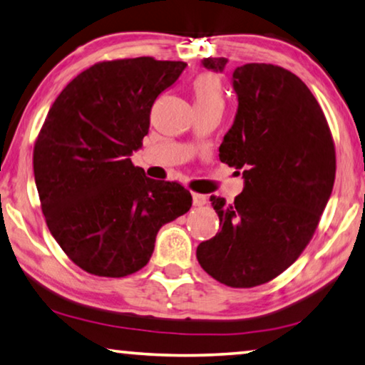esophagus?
<instances>
[{"instance_id":"esophagus-1","label":"esophagus","mask_w":365,"mask_h":365,"mask_svg":"<svg viewBox=\"0 0 365 365\" xmlns=\"http://www.w3.org/2000/svg\"><path fill=\"white\" fill-rule=\"evenodd\" d=\"M192 198H193V205L195 206H203L208 203V197L206 195H201V193H192Z\"/></svg>"}]
</instances>
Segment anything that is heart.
<instances>
[{"label": "heart", "instance_id": "obj_1", "mask_svg": "<svg viewBox=\"0 0 365 365\" xmlns=\"http://www.w3.org/2000/svg\"><path fill=\"white\" fill-rule=\"evenodd\" d=\"M192 90L197 110H225V88L215 73H201L193 80Z\"/></svg>", "mask_w": 365, "mask_h": 365}]
</instances>
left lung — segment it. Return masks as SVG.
<instances>
[{"label":"left lung","instance_id":"8db88e82","mask_svg":"<svg viewBox=\"0 0 365 365\" xmlns=\"http://www.w3.org/2000/svg\"><path fill=\"white\" fill-rule=\"evenodd\" d=\"M226 58H205L222 72ZM235 124L220 160L242 168L244 190L232 203L211 197L221 231L197 249L206 274L232 288L267 284L312 241L333 192L334 140L324 113L303 81L272 63H246L232 73Z\"/></svg>","mask_w":365,"mask_h":365}]
</instances>
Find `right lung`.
<instances>
[{
	"mask_svg": "<svg viewBox=\"0 0 365 365\" xmlns=\"http://www.w3.org/2000/svg\"><path fill=\"white\" fill-rule=\"evenodd\" d=\"M185 67L154 57L98 62L47 113L32 154L41 208L62 251L91 275L143 269L160 227L192 206L180 183L152 180L129 159L149 133L155 98Z\"/></svg>",
	"mask_w": 365,
	"mask_h": 365,
	"instance_id": "add662e5",
	"label": "right lung"
}]
</instances>
